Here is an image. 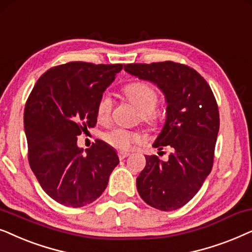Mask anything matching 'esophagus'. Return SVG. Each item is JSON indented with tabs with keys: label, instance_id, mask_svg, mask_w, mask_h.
<instances>
[{
	"label": "esophagus",
	"instance_id": "obj_1",
	"mask_svg": "<svg viewBox=\"0 0 252 252\" xmlns=\"http://www.w3.org/2000/svg\"><path fill=\"white\" fill-rule=\"evenodd\" d=\"M129 154H130L129 152H124V151H120V152L117 153V156H119V158H120L121 160H123V159H126V158L128 157Z\"/></svg>",
	"mask_w": 252,
	"mask_h": 252
}]
</instances>
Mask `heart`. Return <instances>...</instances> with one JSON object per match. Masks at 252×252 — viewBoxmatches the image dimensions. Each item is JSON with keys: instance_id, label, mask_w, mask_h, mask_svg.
<instances>
[{"instance_id": "obj_1", "label": "heart", "mask_w": 252, "mask_h": 252, "mask_svg": "<svg viewBox=\"0 0 252 252\" xmlns=\"http://www.w3.org/2000/svg\"><path fill=\"white\" fill-rule=\"evenodd\" d=\"M124 94L140 112V119L149 126H157L161 120V113L157 109L159 96L156 89L146 82H135L124 87ZM113 108V100L109 94L103 93L96 105V117L99 122L109 120ZM109 146L120 151H126L140 142V136L131 130L115 128L102 135Z\"/></svg>"}]
</instances>
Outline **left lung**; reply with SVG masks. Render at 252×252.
Masks as SVG:
<instances>
[{
    "label": "left lung",
    "mask_w": 252,
    "mask_h": 252,
    "mask_svg": "<svg viewBox=\"0 0 252 252\" xmlns=\"http://www.w3.org/2000/svg\"><path fill=\"white\" fill-rule=\"evenodd\" d=\"M124 70L157 84L167 101L166 123L153 147L170 149L168 161L145 156L137 190L154 209L177 210L198 192L212 169L220 126L217 100L206 80L186 64L130 63Z\"/></svg>",
    "instance_id": "8db88e82"
}]
</instances>
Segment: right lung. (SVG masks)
Here are the masks:
<instances>
[{
    "instance_id": "obj_1",
    "label": "right lung",
    "mask_w": 252,
    "mask_h": 252,
    "mask_svg": "<svg viewBox=\"0 0 252 252\" xmlns=\"http://www.w3.org/2000/svg\"><path fill=\"white\" fill-rule=\"evenodd\" d=\"M122 68L69 62L47 70L30 93L24 110L30 167L43 191L62 205L94 202L120 162L99 139L83 154L77 136L94 128L99 98Z\"/></svg>"
}]
</instances>
